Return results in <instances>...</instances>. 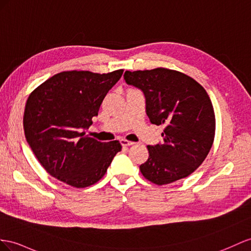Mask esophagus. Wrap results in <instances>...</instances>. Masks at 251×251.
<instances>
[{"label": "esophagus", "mask_w": 251, "mask_h": 251, "mask_svg": "<svg viewBox=\"0 0 251 251\" xmlns=\"http://www.w3.org/2000/svg\"><path fill=\"white\" fill-rule=\"evenodd\" d=\"M121 144L123 146H131L134 144V142H132V141H128L126 139H121Z\"/></svg>", "instance_id": "1"}]
</instances>
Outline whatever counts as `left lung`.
Returning a JSON list of instances; mask_svg holds the SVG:
<instances>
[{
  "instance_id": "8db88e82",
  "label": "left lung",
  "mask_w": 251,
  "mask_h": 251,
  "mask_svg": "<svg viewBox=\"0 0 251 251\" xmlns=\"http://www.w3.org/2000/svg\"><path fill=\"white\" fill-rule=\"evenodd\" d=\"M127 85L143 92L151 124L164 125L163 141L149 145L150 157L140 165L151 182L163 185L192 174L211 150L215 115L205 90L190 76L174 70L126 71Z\"/></svg>"
}]
</instances>
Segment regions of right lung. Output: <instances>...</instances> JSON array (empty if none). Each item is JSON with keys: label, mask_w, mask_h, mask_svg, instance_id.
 Returning <instances> with one entry per match:
<instances>
[{"label": "right lung", "mask_w": 251, "mask_h": 251, "mask_svg": "<svg viewBox=\"0 0 251 251\" xmlns=\"http://www.w3.org/2000/svg\"><path fill=\"white\" fill-rule=\"evenodd\" d=\"M123 74L68 71L50 77L28 96L24 133L30 150L50 176L86 188L105 175L122 150L119 141L100 142L86 130L106 94Z\"/></svg>", "instance_id": "1"}]
</instances>
